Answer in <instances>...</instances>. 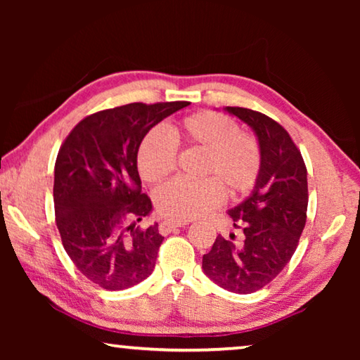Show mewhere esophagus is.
<instances>
[{
	"label": "esophagus",
	"mask_w": 360,
	"mask_h": 360,
	"mask_svg": "<svg viewBox=\"0 0 360 360\" xmlns=\"http://www.w3.org/2000/svg\"><path fill=\"white\" fill-rule=\"evenodd\" d=\"M187 222L186 221H163L160 224V233L167 235L168 231H172L173 229H178V227H186Z\"/></svg>",
	"instance_id": "esophagus-1"
}]
</instances>
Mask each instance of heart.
Returning a JSON list of instances; mask_svg holds the SVG:
<instances>
[{
    "label": "heart",
    "instance_id": "1",
    "mask_svg": "<svg viewBox=\"0 0 360 360\" xmlns=\"http://www.w3.org/2000/svg\"><path fill=\"white\" fill-rule=\"evenodd\" d=\"M172 136L162 129H152L138 149V169L148 182H160L176 167V144L205 150L202 174L198 181L173 179L155 193L158 211L173 221H188L222 198L240 197L254 187L260 173L262 154L257 139L240 131L227 115L200 111L172 125Z\"/></svg>",
    "mask_w": 360,
    "mask_h": 360
}]
</instances>
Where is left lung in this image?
I'll return each mask as SVG.
<instances>
[{
  "label": "left lung",
  "instance_id": "left-lung-1",
  "mask_svg": "<svg viewBox=\"0 0 360 360\" xmlns=\"http://www.w3.org/2000/svg\"><path fill=\"white\" fill-rule=\"evenodd\" d=\"M251 127L260 146V173L252 192L227 212L241 240L217 235L202 268L235 294H251L273 281L294 255L307 222L308 181L300 150L289 133L265 114L224 108Z\"/></svg>",
  "mask_w": 360,
  "mask_h": 360
}]
</instances>
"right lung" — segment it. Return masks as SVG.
I'll return each instance as SVG.
<instances>
[{"label":"right lung","mask_w":360,"mask_h":360,"mask_svg":"<svg viewBox=\"0 0 360 360\" xmlns=\"http://www.w3.org/2000/svg\"><path fill=\"white\" fill-rule=\"evenodd\" d=\"M187 101L130 105L89 115L58 150L53 172L56 221L77 270L106 290H124L154 271L163 236L141 193L138 149L148 131Z\"/></svg>","instance_id":"1"}]
</instances>
